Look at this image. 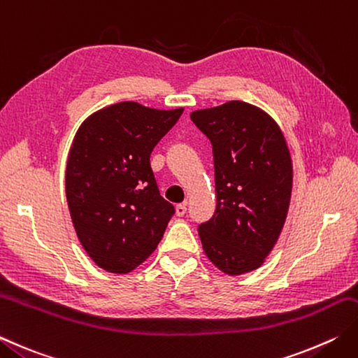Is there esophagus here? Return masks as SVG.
<instances>
[{
	"mask_svg": "<svg viewBox=\"0 0 358 358\" xmlns=\"http://www.w3.org/2000/svg\"><path fill=\"white\" fill-rule=\"evenodd\" d=\"M175 214H177V217H183L186 214V205L175 206Z\"/></svg>",
	"mask_w": 358,
	"mask_h": 358,
	"instance_id": "esophagus-1",
	"label": "esophagus"
}]
</instances>
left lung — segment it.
Masks as SVG:
<instances>
[{
  "label": "left lung",
  "instance_id": "8db88e82",
  "mask_svg": "<svg viewBox=\"0 0 358 358\" xmlns=\"http://www.w3.org/2000/svg\"><path fill=\"white\" fill-rule=\"evenodd\" d=\"M191 119L214 155L217 206L199 227L203 251L225 275L253 271L275 247L289 211L293 166L284 133L242 101L192 111Z\"/></svg>",
  "mask_w": 358,
  "mask_h": 358
}]
</instances>
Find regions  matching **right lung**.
Here are the masks:
<instances>
[{
    "label": "right lung",
    "mask_w": 358,
    "mask_h": 358,
    "mask_svg": "<svg viewBox=\"0 0 358 358\" xmlns=\"http://www.w3.org/2000/svg\"><path fill=\"white\" fill-rule=\"evenodd\" d=\"M181 113L125 101L88 116L76 133L68 208L83 250L105 271L130 273L163 239L175 209L159 195L150 153Z\"/></svg>",
    "instance_id": "right-lung-1"
}]
</instances>
